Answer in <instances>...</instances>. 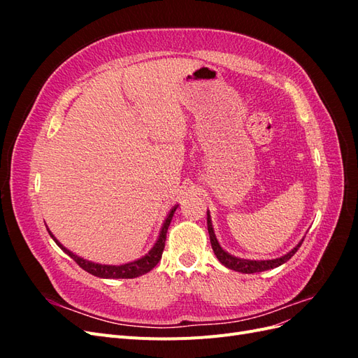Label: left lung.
Listing matches in <instances>:
<instances>
[{"label": "left lung", "instance_id": "obj_1", "mask_svg": "<svg viewBox=\"0 0 358 358\" xmlns=\"http://www.w3.org/2000/svg\"><path fill=\"white\" fill-rule=\"evenodd\" d=\"M208 231H209L212 249H213L216 258H218L225 267H229L231 270H236V272H241V273H257V272H264V270L279 267L280 264L287 263L288 259L297 252V249L303 243V239H301L294 248L291 249L289 252H287L282 257L273 258V259H245V258L234 257L230 252H227L225 249L220 245L218 239H216V236H215V230H213L212 218H210V212L209 210H208Z\"/></svg>", "mask_w": 358, "mask_h": 358}]
</instances>
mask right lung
Segmentation results:
<instances>
[{
  "mask_svg": "<svg viewBox=\"0 0 358 358\" xmlns=\"http://www.w3.org/2000/svg\"><path fill=\"white\" fill-rule=\"evenodd\" d=\"M178 206H173V208L170 209V212L167 213L164 222H162L161 225V230H159V234L157 237V241L154 243V246L149 249V252L145 254L143 257H140L137 259H134V262H129V263H125V264H121V266H112V264H99V263H92V262H88V259H85L79 255H76L74 252H71L70 249H67L66 246H64L55 236L52 234V231L48 229L49 234L53 241H55V243L62 249L64 252H66L69 257H71L76 263H78L83 270H86V272L96 276V278H103V279H133V278H137V276H142L148 272H150L152 270L158 262L161 259V255H162V251H164V245H166V236H167V230L170 227V222L173 220V215H175Z\"/></svg>",
  "mask_w": 358,
  "mask_h": 358,
  "instance_id": "1",
  "label": "right lung"
}]
</instances>
